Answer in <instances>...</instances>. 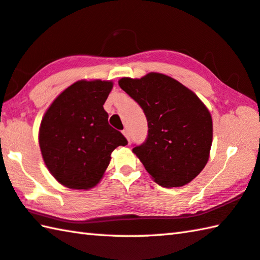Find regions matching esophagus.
<instances>
[{"instance_id": "esophagus-1", "label": "esophagus", "mask_w": 260, "mask_h": 260, "mask_svg": "<svg viewBox=\"0 0 260 260\" xmlns=\"http://www.w3.org/2000/svg\"><path fill=\"white\" fill-rule=\"evenodd\" d=\"M122 135L125 136V138L127 139V141H129V132H128V129L125 128L124 131H122Z\"/></svg>"}]
</instances>
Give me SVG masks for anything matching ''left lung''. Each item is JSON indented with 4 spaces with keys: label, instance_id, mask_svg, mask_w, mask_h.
<instances>
[{
    "label": "left lung",
    "instance_id": "1",
    "mask_svg": "<svg viewBox=\"0 0 260 260\" xmlns=\"http://www.w3.org/2000/svg\"><path fill=\"white\" fill-rule=\"evenodd\" d=\"M118 84L139 103L148 120V139L133 152L151 178L165 187L190 183L209 159L212 119L208 108L190 88L164 74L122 77Z\"/></svg>",
    "mask_w": 260,
    "mask_h": 260
}]
</instances>
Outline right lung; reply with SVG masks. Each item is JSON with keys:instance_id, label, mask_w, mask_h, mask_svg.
Wrapping results in <instances>:
<instances>
[{"instance_id": "1", "label": "right lung", "mask_w": 260, "mask_h": 260, "mask_svg": "<svg viewBox=\"0 0 260 260\" xmlns=\"http://www.w3.org/2000/svg\"><path fill=\"white\" fill-rule=\"evenodd\" d=\"M114 83L81 79L61 92L42 118L39 143L51 175L73 190L102 179L111 152L127 140L108 122L103 105Z\"/></svg>"}]
</instances>
